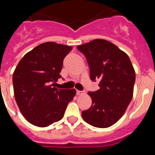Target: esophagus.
Instances as JSON below:
<instances>
[{"mask_svg":"<svg viewBox=\"0 0 155 155\" xmlns=\"http://www.w3.org/2000/svg\"><path fill=\"white\" fill-rule=\"evenodd\" d=\"M84 94H85L84 91H77V95H79V96H81V95Z\"/></svg>","mask_w":155,"mask_h":155,"instance_id":"esophagus-1","label":"esophagus"}]
</instances>
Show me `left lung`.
I'll list each match as a JSON object with an SVG mask.
<instances>
[{
	"label": "left lung",
	"mask_w": 155,
	"mask_h": 155,
	"mask_svg": "<svg viewBox=\"0 0 155 155\" xmlns=\"http://www.w3.org/2000/svg\"><path fill=\"white\" fill-rule=\"evenodd\" d=\"M87 58L90 79L100 80V89L89 92L92 106L83 111V119L97 128L114 125L133 98L135 71L127 54L104 39L78 46Z\"/></svg>",
	"instance_id": "1"
}]
</instances>
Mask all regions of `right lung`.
<instances>
[{
  "label": "right lung",
  "instance_id": "add662e5",
  "mask_svg": "<svg viewBox=\"0 0 155 155\" xmlns=\"http://www.w3.org/2000/svg\"><path fill=\"white\" fill-rule=\"evenodd\" d=\"M72 47L47 42L24 55L13 75L14 97L21 113L27 121L47 127L63 117L68 103L76 91L54 86L65 56Z\"/></svg>",
  "mask_w": 155,
  "mask_h": 155
}]
</instances>
